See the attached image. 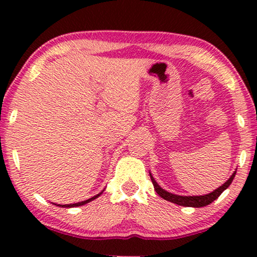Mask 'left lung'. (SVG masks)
I'll use <instances>...</instances> for the list:
<instances>
[{
	"label": "left lung",
	"mask_w": 257,
	"mask_h": 257,
	"mask_svg": "<svg viewBox=\"0 0 257 257\" xmlns=\"http://www.w3.org/2000/svg\"><path fill=\"white\" fill-rule=\"evenodd\" d=\"M235 174H236V172H234V173L231 174V177L228 179V180L224 182L222 186H220L219 188H216L215 191L209 193V194L194 195V196H182V195L172 194V193L165 191V189L161 188L160 186L157 184V181L154 180V178L152 177V174L151 173H150V177H151V180H152V184L154 186V189H156V192L163 199L167 200V201H170V202L177 203V205H179V206L195 207V208H199V207H205L207 205H209V203H212L214 200H216L217 198H219V196L221 195V193H222L224 189H227L228 187H229L231 181H233V179L235 178Z\"/></svg>",
	"instance_id": "8db88e82"
}]
</instances>
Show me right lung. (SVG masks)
<instances>
[{"instance_id":"obj_1","label":"right lung","mask_w":257,"mask_h":257,"mask_svg":"<svg viewBox=\"0 0 257 257\" xmlns=\"http://www.w3.org/2000/svg\"><path fill=\"white\" fill-rule=\"evenodd\" d=\"M100 194H101V193H99V194H97V195L92 196V198H90V199L85 200V201H82V202H77V203H70V205H57V206H59V207H65V208H71V207H78V206H83V205H85V203L90 202V201H92V200H94V199H97L98 196H99ZM55 205H56V203H55Z\"/></svg>"}]
</instances>
